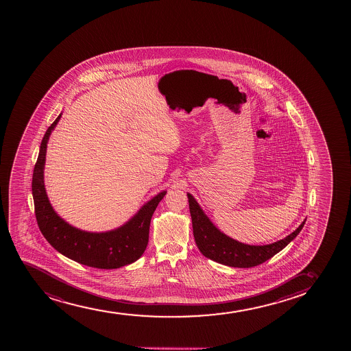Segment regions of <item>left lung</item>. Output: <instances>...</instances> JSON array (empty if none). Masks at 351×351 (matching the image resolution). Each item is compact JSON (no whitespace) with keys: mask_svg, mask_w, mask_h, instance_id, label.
<instances>
[{"mask_svg":"<svg viewBox=\"0 0 351 351\" xmlns=\"http://www.w3.org/2000/svg\"><path fill=\"white\" fill-rule=\"evenodd\" d=\"M187 197L190 204L194 240L197 248L206 258L225 266L250 268L261 265L270 258H273L275 254H278V252L282 250L290 241H293L306 223L304 219L302 223L298 226L293 233L274 243L263 246L246 245L222 233L206 215L193 195L187 193Z\"/></svg>","mask_w":351,"mask_h":351,"instance_id":"1","label":"left lung"}]
</instances>
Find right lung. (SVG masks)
<instances>
[{"label": "right lung", "instance_id": "right-lung-1", "mask_svg": "<svg viewBox=\"0 0 351 351\" xmlns=\"http://www.w3.org/2000/svg\"><path fill=\"white\" fill-rule=\"evenodd\" d=\"M61 117L62 113L47 130L32 173V197L40 232L57 252L81 265L99 269H116L131 265L145 252L151 218L158 204L165 197L166 191H161L141 206L129 221L114 230L97 233L82 230L68 223L53 210L45 186L49 137Z\"/></svg>", "mask_w": 351, "mask_h": 351}]
</instances>
